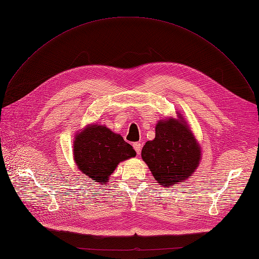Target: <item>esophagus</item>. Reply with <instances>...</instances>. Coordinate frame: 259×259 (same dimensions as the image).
<instances>
[{
	"label": "esophagus",
	"instance_id": "1",
	"mask_svg": "<svg viewBox=\"0 0 259 259\" xmlns=\"http://www.w3.org/2000/svg\"><path fill=\"white\" fill-rule=\"evenodd\" d=\"M133 147H134V150L137 151V153H138V154H140V153H141V149H142V145H141V143H134V144H133Z\"/></svg>",
	"mask_w": 259,
	"mask_h": 259
}]
</instances>
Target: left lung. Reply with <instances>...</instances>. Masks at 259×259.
I'll return each mask as SVG.
<instances>
[{
    "mask_svg": "<svg viewBox=\"0 0 259 259\" xmlns=\"http://www.w3.org/2000/svg\"><path fill=\"white\" fill-rule=\"evenodd\" d=\"M178 118L162 119L155 126V138L142 149V159L148 165L157 183L166 187L192 176L201 160V148L187 122L178 112Z\"/></svg>",
    "mask_w": 259,
    "mask_h": 259,
    "instance_id": "left-lung-1",
    "label": "left lung"
}]
</instances>
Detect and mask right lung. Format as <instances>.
Instances as JSON below:
<instances>
[{"mask_svg":"<svg viewBox=\"0 0 259 259\" xmlns=\"http://www.w3.org/2000/svg\"><path fill=\"white\" fill-rule=\"evenodd\" d=\"M136 155L130 144L106 126L89 125L75 137L74 160L77 167L103 185L120 162Z\"/></svg>","mask_w":259,"mask_h":259,"instance_id":"add662e5","label":"right lung"}]
</instances>
